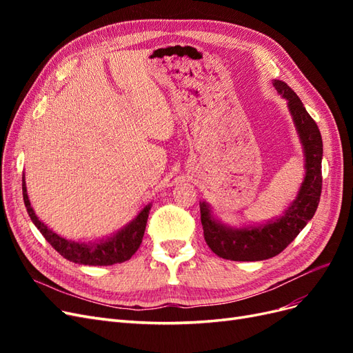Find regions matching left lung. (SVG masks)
I'll list each match as a JSON object with an SVG mask.
<instances>
[{"instance_id":"left-lung-1","label":"left lung","mask_w":353,"mask_h":353,"mask_svg":"<svg viewBox=\"0 0 353 353\" xmlns=\"http://www.w3.org/2000/svg\"><path fill=\"white\" fill-rule=\"evenodd\" d=\"M274 87L288 101L306 157V176L292 206L279 219L261 227L231 230L213 219L206 203L200 205L203 234L210 250L219 258L239 262H253L274 258L290 244L315 215L323 190V140L315 121L303 108L296 92L283 81Z\"/></svg>"}]
</instances>
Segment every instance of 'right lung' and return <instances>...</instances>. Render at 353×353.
I'll return each mask as SVG.
<instances>
[{"mask_svg":"<svg viewBox=\"0 0 353 353\" xmlns=\"http://www.w3.org/2000/svg\"><path fill=\"white\" fill-rule=\"evenodd\" d=\"M22 181H23L22 190H23L25 206H26V210L29 213L32 222L35 223V227L41 231L44 239L65 259L72 261L74 263H81V265L108 266V265H114V263H122L128 259H131L132 254L138 250V248H140L144 231H145V225H147L148 212H150V205L145 206L140 212V215H138L130 223V225L117 232L114 237L105 240V241L92 243V244L91 243H88V244L87 243H74V241L60 237L56 232H52L50 228H47V225H44V222H41L37 218L35 212L30 208V201L28 199L25 176Z\"/></svg>","mask_w":353,"mask_h":353,"instance_id":"obj_1","label":"right lung"}]
</instances>
